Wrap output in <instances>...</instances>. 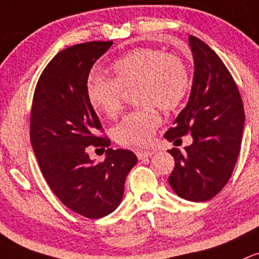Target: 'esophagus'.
<instances>
[{
	"label": "esophagus",
	"instance_id": "34e87169",
	"mask_svg": "<svg viewBox=\"0 0 259 259\" xmlns=\"http://www.w3.org/2000/svg\"><path fill=\"white\" fill-rule=\"evenodd\" d=\"M153 154H154L153 151H137L136 152V156L138 157V159L148 158V157L153 156Z\"/></svg>",
	"mask_w": 259,
	"mask_h": 259
}]
</instances>
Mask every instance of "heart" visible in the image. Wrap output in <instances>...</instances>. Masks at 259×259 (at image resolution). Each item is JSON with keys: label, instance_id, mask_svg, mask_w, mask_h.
I'll return each instance as SVG.
<instances>
[{"label": "heart", "instance_id": "heart-1", "mask_svg": "<svg viewBox=\"0 0 259 259\" xmlns=\"http://www.w3.org/2000/svg\"><path fill=\"white\" fill-rule=\"evenodd\" d=\"M112 78L91 77L87 96L95 111L108 118L123 108V91L136 89L135 97L142 107L130 112L114 126V141L124 147H143L153 138L162 119L158 111H175L189 91L187 67L177 56L157 49H136L111 66Z\"/></svg>", "mask_w": 259, "mask_h": 259}]
</instances>
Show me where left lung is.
Segmentation results:
<instances>
[{
    "label": "left lung",
    "instance_id": "8db88e82",
    "mask_svg": "<svg viewBox=\"0 0 259 259\" xmlns=\"http://www.w3.org/2000/svg\"><path fill=\"white\" fill-rule=\"evenodd\" d=\"M188 41L194 61L191 95L164 138L176 145L191 135L193 143L185 152L168 151L175 158L168 182L181 198L204 202L231 178L241 151L244 110L236 82L217 53L197 37Z\"/></svg>",
    "mask_w": 259,
    "mask_h": 259
}]
</instances>
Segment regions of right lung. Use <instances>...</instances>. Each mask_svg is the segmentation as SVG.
Wrapping results in <instances>:
<instances>
[{"instance_id":"add662e5","label":"right lung","mask_w":259,"mask_h":259,"mask_svg":"<svg viewBox=\"0 0 259 259\" xmlns=\"http://www.w3.org/2000/svg\"><path fill=\"white\" fill-rule=\"evenodd\" d=\"M113 41L74 45L58 52L39 76L30 117L31 145L45 180L67 208L97 220L122 202L124 182L137 163L128 149L108 148L102 124L90 103L87 79L92 66ZM106 148L95 164L89 146Z\"/></svg>"}]
</instances>
